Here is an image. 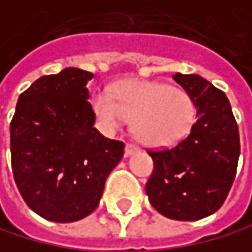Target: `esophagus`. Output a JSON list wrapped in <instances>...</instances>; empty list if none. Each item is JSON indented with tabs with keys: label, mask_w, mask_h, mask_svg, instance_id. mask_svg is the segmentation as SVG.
I'll return each instance as SVG.
<instances>
[{
	"label": "esophagus",
	"mask_w": 252,
	"mask_h": 252,
	"mask_svg": "<svg viewBox=\"0 0 252 252\" xmlns=\"http://www.w3.org/2000/svg\"><path fill=\"white\" fill-rule=\"evenodd\" d=\"M140 151V148L137 146V145H132V143H127L126 145V149H125V154L129 157V156H132V154H135V152H138Z\"/></svg>",
	"instance_id": "esophagus-1"
}]
</instances>
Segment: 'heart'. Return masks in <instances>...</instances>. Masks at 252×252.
I'll use <instances>...</instances> for the list:
<instances>
[{"instance_id": "heart-1", "label": "heart", "mask_w": 252, "mask_h": 252, "mask_svg": "<svg viewBox=\"0 0 252 252\" xmlns=\"http://www.w3.org/2000/svg\"><path fill=\"white\" fill-rule=\"evenodd\" d=\"M92 111L106 132L117 130L125 120L132 122L135 138L152 148L182 141L191 132L197 115L195 103L186 91L152 81H123L117 84L114 96L98 92Z\"/></svg>"}]
</instances>
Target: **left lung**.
<instances>
[{
  "label": "left lung",
  "mask_w": 252,
  "mask_h": 252,
  "mask_svg": "<svg viewBox=\"0 0 252 252\" xmlns=\"http://www.w3.org/2000/svg\"><path fill=\"white\" fill-rule=\"evenodd\" d=\"M192 96L197 120L171 149L149 151L154 171L146 194L172 220H200L223 205L237 171L240 138L226 95L200 75L172 77Z\"/></svg>",
  "instance_id": "1"
}]
</instances>
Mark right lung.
<instances>
[{"label": "right lung", "instance_id": "right-lung-1", "mask_svg": "<svg viewBox=\"0 0 252 252\" xmlns=\"http://www.w3.org/2000/svg\"><path fill=\"white\" fill-rule=\"evenodd\" d=\"M92 78L77 67L38 78L20 95L10 123L15 183L33 213L57 223L94 213L125 154V143L94 126Z\"/></svg>", "mask_w": 252, "mask_h": 252}]
</instances>
